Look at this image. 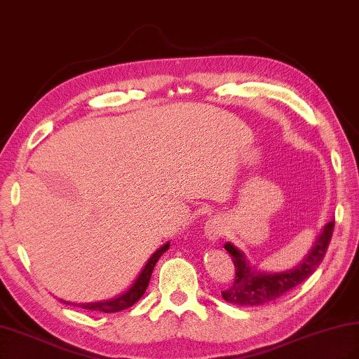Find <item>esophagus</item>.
<instances>
[{
	"label": "esophagus",
	"mask_w": 359,
	"mask_h": 359,
	"mask_svg": "<svg viewBox=\"0 0 359 359\" xmlns=\"http://www.w3.org/2000/svg\"><path fill=\"white\" fill-rule=\"evenodd\" d=\"M223 231H224L223 222L219 218L209 219V222H206L205 224V235L210 241H217L218 238L223 235Z\"/></svg>",
	"instance_id": "obj_1"
}]
</instances>
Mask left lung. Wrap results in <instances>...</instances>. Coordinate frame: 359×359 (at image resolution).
I'll return each mask as SVG.
<instances>
[{
  "label": "left lung",
  "instance_id": "8db88e82",
  "mask_svg": "<svg viewBox=\"0 0 359 359\" xmlns=\"http://www.w3.org/2000/svg\"><path fill=\"white\" fill-rule=\"evenodd\" d=\"M334 226L335 222H329L325 226L314 247L297 267L280 273H262L252 269L244 253L238 250L233 244L226 243L224 249L232 256L235 265V280L227 290L222 291L223 299L233 305L256 306L279 299L283 294L296 288L303 280H306L323 261L330 238H332Z\"/></svg>",
  "mask_w": 359,
  "mask_h": 359
}]
</instances>
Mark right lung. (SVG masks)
Instances as JSON below:
<instances>
[{"mask_svg":"<svg viewBox=\"0 0 359 359\" xmlns=\"http://www.w3.org/2000/svg\"><path fill=\"white\" fill-rule=\"evenodd\" d=\"M168 249H170V243L163 244L159 250H156L151 255V258L149 259V262H147V265L144 267V270L141 271V274L137 276V279L135 280V283L124 294H121L119 297H115L112 300L94 302V303H69V302H63V300L62 302L67 303V305H74V306L83 308V309H90V311L107 312V314H109V312H118V311L130 308L144 296V292H145L147 287H149V283H150V278H151V273H153L156 262L159 261L161 256Z\"/></svg>","mask_w":359,"mask_h":359,"instance_id":"obj_1","label":"right lung"}]
</instances>
